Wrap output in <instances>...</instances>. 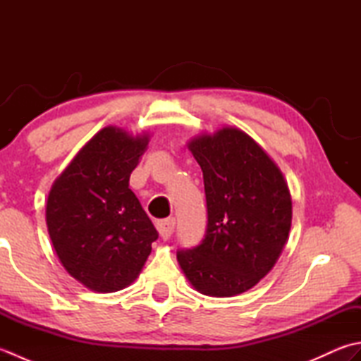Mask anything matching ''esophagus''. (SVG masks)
Segmentation results:
<instances>
[{
    "mask_svg": "<svg viewBox=\"0 0 361 361\" xmlns=\"http://www.w3.org/2000/svg\"><path fill=\"white\" fill-rule=\"evenodd\" d=\"M157 229L159 235L163 237L164 240H167L169 237L172 235L173 229H175V219H166V220H161L157 224Z\"/></svg>",
    "mask_w": 361,
    "mask_h": 361,
    "instance_id": "34e87169",
    "label": "esophagus"
}]
</instances>
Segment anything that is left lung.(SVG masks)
Masks as SVG:
<instances>
[{
  "instance_id": "left-lung-1",
  "label": "left lung",
  "mask_w": 361,
  "mask_h": 361,
  "mask_svg": "<svg viewBox=\"0 0 361 361\" xmlns=\"http://www.w3.org/2000/svg\"><path fill=\"white\" fill-rule=\"evenodd\" d=\"M203 171L208 228L176 259L202 295L229 298L252 288L278 262L291 226V195L278 164L237 127L188 142Z\"/></svg>"
}]
</instances>
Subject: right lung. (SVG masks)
Here are the masks:
<instances>
[{
    "label": "right lung",
    "instance_id": "right-lung-1",
    "mask_svg": "<svg viewBox=\"0 0 361 361\" xmlns=\"http://www.w3.org/2000/svg\"><path fill=\"white\" fill-rule=\"evenodd\" d=\"M149 133L104 127L60 173L46 202V225L60 264L97 293L128 287L158 239L133 190L130 173Z\"/></svg>",
    "mask_w": 361,
    "mask_h": 361
}]
</instances>
